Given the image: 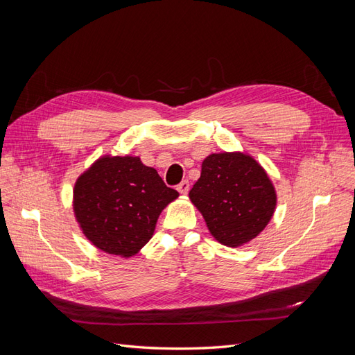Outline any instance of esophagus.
<instances>
[{"mask_svg": "<svg viewBox=\"0 0 355 355\" xmlns=\"http://www.w3.org/2000/svg\"><path fill=\"white\" fill-rule=\"evenodd\" d=\"M178 191L180 192L182 196H187L188 191H189V182L188 180H182L180 184L178 185Z\"/></svg>", "mask_w": 355, "mask_h": 355, "instance_id": "34e87169", "label": "esophagus"}]
</instances>
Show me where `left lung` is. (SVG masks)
Segmentation results:
<instances>
[{"mask_svg":"<svg viewBox=\"0 0 355 355\" xmlns=\"http://www.w3.org/2000/svg\"><path fill=\"white\" fill-rule=\"evenodd\" d=\"M214 240L228 247L244 245L259 235L277 206L272 180L244 153L210 154L189 191Z\"/></svg>","mask_w":355,"mask_h":355,"instance_id":"1","label":"left lung"}]
</instances>
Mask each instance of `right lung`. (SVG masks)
<instances>
[{"label": "right lung", "mask_w": 355, "mask_h": 355, "mask_svg": "<svg viewBox=\"0 0 355 355\" xmlns=\"http://www.w3.org/2000/svg\"><path fill=\"white\" fill-rule=\"evenodd\" d=\"M178 197L139 157L103 155L75 182L72 207L94 247L132 257L153 239L161 211Z\"/></svg>", "instance_id": "1"}]
</instances>
